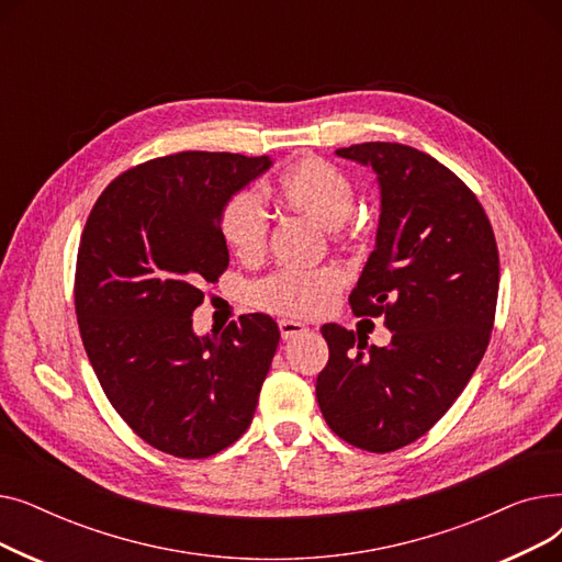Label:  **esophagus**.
Returning a JSON list of instances; mask_svg holds the SVG:
<instances>
[{
	"label": "esophagus",
	"mask_w": 562,
	"mask_h": 562,
	"mask_svg": "<svg viewBox=\"0 0 562 562\" xmlns=\"http://www.w3.org/2000/svg\"><path fill=\"white\" fill-rule=\"evenodd\" d=\"M305 333H307V326H303V323H299V321H280V335L284 341L296 339Z\"/></svg>",
	"instance_id": "1"
}]
</instances>
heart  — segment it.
Instances as JSON below:
<instances>
[{"mask_svg": "<svg viewBox=\"0 0 562 562\" xmlns=\"http://www.w3.org/2000/svg\"><path fill=\"white\" fill-rule=\"evenodd\" d=\"M284 210L314 221L321 229H339L356 206V189L348 175L318 157H305L284 170L273 187ZM221 232L239 259H257L269 241V216L261 198L246 189L223 206ZM348 234H352L348 229ZM344 278L337 269L278 271L252 284L250 301L259 310L284 316H316L330 305Z\"/></svg>", "mask_w": 562, "mask_h": 562, "instance_id": "heart-1", "label": "heart"}]
</instances>
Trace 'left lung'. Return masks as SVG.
<instances>
[{"label":"left lung","instance_id":"1","mask_svg":"<svg viewBox=\"0 0 562 562\" xmlns=\"http://www.w3.org/2000/svg\"><path fill=\"white\" fill-rule=\"evenodd\" d=\"M337 157L375 175V248L348 301L356 314H385L392 341L369 346L326 323L330 360L316 401L348 445L387 453L445 417L483 360L498 250L476 195L437 159L382 140L341 147Z\"/></svg>","mask_w":562,"mask_h":562}]
</instances>
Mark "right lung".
<instances>
[{
    "mask_svg": "<svg viewBox=\"0 0 562 562\" xmlns=\"http://www.w3.org/2000/svg\"><path fill=\"white\" fill-rule=\"evenodd\" d=\"M271 157L180 153L113 180L86 221L75 310L86 356L130 428L175 458H206L239 439L280 341L278 323L244 314L198 335L202 284L229 252L223 206Z\"/></svg>",
    "mask_w": 562,
    "mask_h": 562,
    "instance_id": "add662e5",
    "label": "right lung"
}]
</instances>
